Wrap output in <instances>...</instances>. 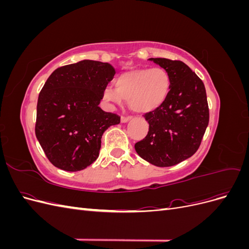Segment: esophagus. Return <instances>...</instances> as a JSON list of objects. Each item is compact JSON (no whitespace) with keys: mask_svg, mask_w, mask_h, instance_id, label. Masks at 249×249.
<instances>
[{"mask_svg":"<svg viewBox=\"0 0 249 249\" xmlns=\"http://www.w3.org/2000/svg\"><path fill=\"white\" fill-rule=\"evenodd\" d=\"M132 119V116H122V118H120V120H122V123H127L129 120Z\"/></svg>","mask_w":249,"mask_h":249,"instance_id":"34e87169","label":"esophagus"}]
</instances>
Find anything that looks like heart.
Instances as JSON below:
<instances>
[{
	"label": "heart",
	"mask_w": 249,
	"mask_h": 249,
	"mask_svg": "<svg viewBox=\"0 0 249 249\" xmlns=\"http://www.w3.org/2000/svg\"><path fill=\"white\" fill-rule=\"evenodd\" d=\"M114 86L104 88L105 100L119 105L124 99L135 112L146 113L162 106L167 99L170 79L167 71L160 67L138 69L120 74Z\"/></svg>",
	"instance_id": "obj_1"
}]
</instances>
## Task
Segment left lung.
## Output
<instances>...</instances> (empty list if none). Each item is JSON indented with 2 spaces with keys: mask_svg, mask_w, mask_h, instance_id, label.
<instances>
[{
  "mask_svg": "<svg viewBox=\"0 0 249 249\" xmlns=\"http://www.w3.org/2000/svg\"><path fill=\"white\" fill-rule=\"evenodd\" d=\"M167 71L170 90L162 106L144 115L146 137L135 144L137 154L159 167L178 164L198 149L209 124V106L202 81L179 60L150 58Z\"/></svg>",
  "mask_w": 249,
  "mask_h": 249,
  "instance_id": "1",
  "label": "left lung"
}]
</instances>
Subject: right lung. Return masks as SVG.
<instances>
[{"mask_svg": "<svg viewBox=\"0 0 249 249\" xmlns=\"http://www.w3.org/2000/svg\"><path fill=\"white\" fill-rule=\"evenodd\" d=\"M114 74L109 63L83 60L59 67L44 83L35 134L54 166L79 171L97 159L104 132L120 123V116L99 107Z\"/></svg>", "mask_w": 249, "mask_h": 249, "instance_id": "right-lung-1", "label": "right lung"}]
</instances>
